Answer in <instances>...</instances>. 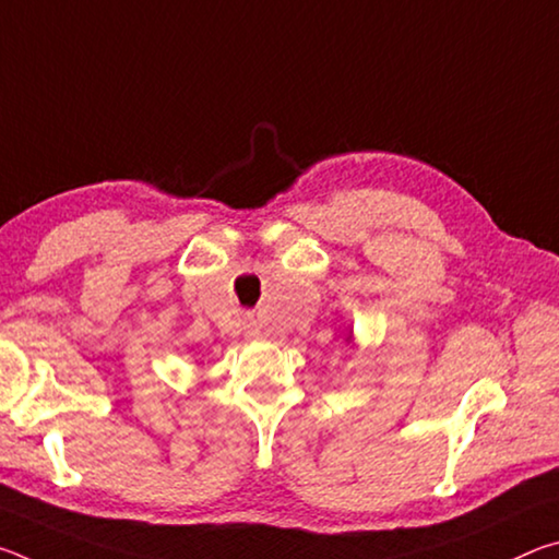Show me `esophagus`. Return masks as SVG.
I'll return each mask as SVG.
<instances>
[{
    "instance_id": "obj_1",
    "label": "esophagus",
    "mask_w": 559,
    "mask_h": 559,
    "mask_svg": "<svg viewBox=\"0 0 559 559\" xmlns=\"http://www.w3.org/2000/svg\"><path fill=\"white\" fill-rule=\"evenodd\" d=\"M246 335H249V337H263V330H261L259 320H253V318L246 320Z\"/></svg>"
}]
</instances>
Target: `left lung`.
I'll list each match as a JSON object with an SVG mask.
<instances>
[{
    "instance_id": "obj_1",
    "label": "left lung",
    "mask_w": 559,
    "mask_h": 559,
    "mask_svg": "<svg viewBox=\"0 0 559 559\" xmlns=\"http://www.w3.org/2000/svg\"><path fill=\"white\" fill-rule=\"evenodd\" d=\"M347 345H349V347H355V337H353V333L347 335Z\"/></svg>"
}]
</instances>
